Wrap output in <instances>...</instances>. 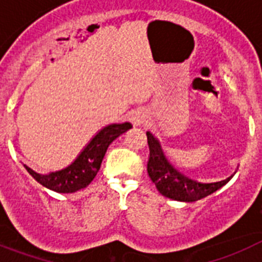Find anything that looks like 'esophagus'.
I'll use <instances>...</instances> for the list:
<instances>
[{
  "mask_svg": "<svg viewBox=\"0 0 262 262\" xmlns=\"http://www.w3.org/2000/svg\"><path fill=\"white\" fill-rule=\"evenodd\" d=\"M132 122H133L135 125H138V124H140V118L133 117V118H132Z\"/></svg>",
  "mask_w": 262,
  "mask_h": 262,
  "instance_id": "esophagus-1",
  "label": "esophagus"
}]
</instances>
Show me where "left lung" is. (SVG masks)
Masks as SVG:
<instances>
[{"label":"left lung","instance_id":"1","mask_svg":"<svg viewBox=\"0 0 262 262\" xmlns=\"http://www.w3.org/2000/svg\"><path fill=\"white\" fill-rule=\"evenodd\" d=\"M146 136H148L149 151H150L148 160V174L158 192L168 199L184 202L199 201L223 188L233 177L232 174L223 181L210 182V184H202L189 179L180 173L168 161L157 138H155L150 132H146Z\"/></svg>","mask_w":262,"mask_h":262}]
</instances>
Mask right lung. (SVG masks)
Returning <instances> with one entry per match:
<instances>
[{"label": "right lung", "instance_id": "right-lung-1", "mask_svg": "<svg viewBox=\"0 0 262 262\" xmlns=\"http://www.w3.org/2000/svg\"><path fill=\"white\" fill-rule=\"evenodd\" d=\"M130 127L132 125L129 122L112 124L102 127L97 135L90 140L89 144L83 148L80 155L77 156L76 160L69 166L61 170L48 173V174H39L26 165L25 168L33 179L45 188L57 193H74L86 188L90 182L93 181L100 170L101 162L104 160L107 146Z\"/></svg>", "mask_w": 262, "mask_h": 262}]
</instances>
